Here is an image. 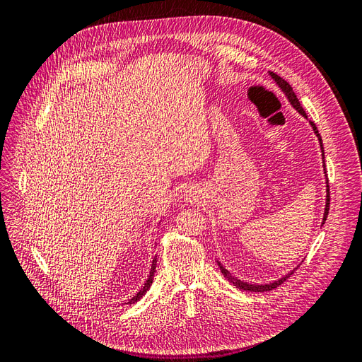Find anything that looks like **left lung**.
I'll use <instances>...</instances> for the list:
<instances>
[{"label": "left lung", "mask_w": 362, "mask_h": 362, "mask_svg": "<svg viewBox=\"0 0 362 362\" xmlns=\"http://www.w3.org/2000/svg\"><path fill=\"white\" fill-rule=\"evenodd\" d=\"M270 75H272V78L276 81V84L281 87L282 89V92L286 93V96L288 98V101L291 103V105L296 108V110H298L302 116H305L306 117V113H305V110L302 108V105H300V103H299V100H298V96H296V93L293 92V87L284 80V78H281L279 75H276L275 72H270ZM311 127H313V129H314V133H315V136L319 137V141H320V148H322V152H323V144H322V137H320V134H319V129H317V127H315V124L314 122H311ZM323 158H325V152H323ZM326 184H327V180H326ZM326 192H327V194H326V208H325V216H323V223H325V221H326V217H327V213H329V202H331V196H329V185H326ZM322 223V225H323ZM218 264V267H221V270H222V273L223 275L231 281L234 286L237 287V288H240V290H245V291H255V293H259V291H270V290H273V288H276V287H279L281 284L284 282V281H287L293 273L296 272V267L294 270H291L290 273H287L286 276L284 278H281V279H278V281H275V282H272V284H264V286H257V284H247V282H243V281H240V279H237V278H234V276H231V273H229L221 262H217Z\"/></svg>", "instance_id": "1"}]
</instances>
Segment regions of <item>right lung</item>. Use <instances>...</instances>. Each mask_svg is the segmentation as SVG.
I'll return each instance as SVG.
<instances>
[{"label":"right lung","mask_w":362,"mask_h":362,"mask_svg":"<svg viewBox=\"0 0 362 362\" xmlns=\"http://www.w3.org/2000/svg\"><path fill=\"white\" fill-rule=\"evenodd\" d=\"M156 267H157V258H154V261H152V266H151V272H149V276H148V279H146V282H145V286H144V288H141L133 299H129L128 300V303H136L139 299H141V296H144L148 290H149V287H151V284H152V281H154V272H156Z\"/></svg>","instance_id":"1"}]
</instances>
